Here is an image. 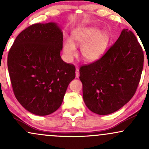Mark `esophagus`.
Masks as SVG:
<instances>
[{
    "instance_id": "1",
    "label": "esophagus",
    "mask_w": 149,
    "mask_h": 149,
    "mask_svg": "<svg viewBox=\"0 0 149 149\" xmlns=\"http://www.w3.org/2000/svg\"><path fill=\"white\" fill-rule=\"evenodd\" d=\"M76 78H78V77H79V69H78V66H77V67H76Z\"/></svg>"
}]
</instances>
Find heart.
<instances>
[{"instance_id":"heart-1","label":"heart","mask_w":149,"mask_h":149,"mask_svg":"<svg viewBox=\"0 0 149 149\" xmlns=\"http://www.w3.org/2000/svg\"><path fill=\"white\" fill-rule=\"evenodd\" d=\"M71 40H65L63 52L66 61H71L76 55V46H80V54L83 60L92 62L99 60L109 47L110 38L106 32L97 27H87L75 30Z\"/></svg>"}]
</instances>
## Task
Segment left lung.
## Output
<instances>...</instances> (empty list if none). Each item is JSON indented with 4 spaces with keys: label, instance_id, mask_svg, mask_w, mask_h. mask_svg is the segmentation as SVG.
Masks as SVG:
<instances>
[{
    "label": "left lung",
    "instance_id": "left-lung-1",
    "mask_svg": "<svg viewBox=\"0 0 149 149\" xmlns=\"http://www.w3.org/2000/svg\"><path fill=\"white\" fill-rule=\"evenodd\" d=\"M143 52L134 34L123 29L99 60L80 68L83 100L91 111L108 115L134 96L143 65Z\"/></svg>",
    "mask_w": 149,
    "mask_h": 149
}]
</instances>
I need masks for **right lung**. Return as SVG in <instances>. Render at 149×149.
Listing matches in <instances>:
<instances>
[{
    "mask_svg": "<svg viewBox=\"0 0 149 149\" xmlns=\"http://www.w3.org/2000/svg\"><path fill=\"white\" fill-rule=\"evenodd\" d=\"M63 33L54 22L34 24L20 33L8 56L15 96L31 113L47 116L60 107L76 77L74 65L61 59Z\"/></svg>",
    "mask_w": 149,
    "mask_h": 149,
    "instance_id": "add662e5",
    "label": "right lung"
}]
</instances>
